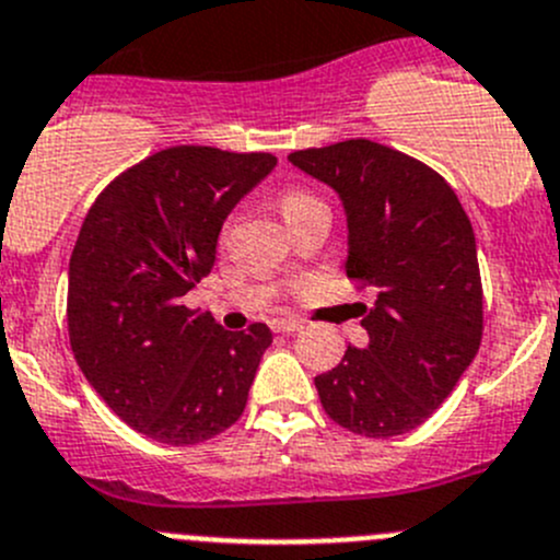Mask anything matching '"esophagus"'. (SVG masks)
Wrapping results in <instances>:
<instances>
[{
	"label": "esophagus",
	"instance_id": "esophagus-1",
	"mask_svg": "<svg viewBox=\"0 0 560 560\" xmlns=\"http://www.w3.org/2000/svg\"><path fill=\"white\" fill-rule=\"evenodd\" d=\"M270 328H273L276 334H292V331H301V328H304V323L301 320H273L270 323Z\"/></svg>",
	"mask_w": 560,
	"mask_h": 560
}]
</instances>
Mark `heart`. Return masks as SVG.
I'll return each mask as SVG.
<instances>
[{
    "mask_svg": "<svg viewBox=\"0 0 560 560\" xmlns=\"http://www.w3.org/2000/svg\"><path fill=\"white\" fill-rule=\"evenodd\" d=\"M310 201H315V198L306 196V192L287 190L284 196L279 198V207H281V212H284V218H287V215H290V212H295L298 207H304V203H310Z\"/></svg>",
    "mask_w": 560,
    "mask_h": 560,
    "instance_id": "obj_1",
    "label": "heart"
}]
</instances>
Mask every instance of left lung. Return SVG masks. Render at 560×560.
I'll list each match as a JSON object with an SVG mask.
<instances>
[{"label": "left lung", "mask_w": 560, "mask_h": 560, "mask_svg": "<svg viewBox=\"0 0 560 560\" xmlns=\"http://www.w3.org/2000/svg\"><path fill=\"white\" fill-rule=\"evenodd\" d=\"M287 160L331 187L348 218V279L375 287L364 306L368 348L317 375L326 415L370 439L428 420L472 364L483 290L472 223L425 162L373 140L292 151Z\"/></svg>", "instance_id": "1"}]
</instances>
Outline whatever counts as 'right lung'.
Segmentation results:
<instances>
[{"label": "right lung", "instance_id": "obj_1", "mask_svg": "<svg viewBox=\"0 0 560 560\" xmlns=\"http://www.w3.org/2000/svg\"><path fill=\"white\" fill-rule=\"evenodd\" d=\"M276 156L174 145L115 176L88 209L68 262V337L77 364L129 428L198 445L240 420L265 323L226 331L182 298L215 265L223 221Z\"/></svg>", "mask_w": 560, "mask_h": 560}]
</instances>
